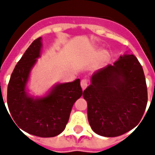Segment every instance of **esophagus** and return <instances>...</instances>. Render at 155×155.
<instances>
[{"instance_id":"34e87169","label":"esophagus","mask_w":155,"mask_h":155,"mask_svg":"<svg viewBox=\"0 0 155 155\" xmlns=\"http://www.w3.org/2000/svg\"><path fill=\"white\" fill-rule=\"evenodd\" d=\"M88 86V81L87 80L84 79V80H81V87L83 90H85L87 88V87Z\"/></svg>"}]
</instances>
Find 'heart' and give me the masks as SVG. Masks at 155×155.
Listing matches in <instances>:
<instances>
[{
    "mask_svg": "<svg viewBox=\"0 0 155 155\" xmlns=\"http://www.w3.org/2000/svg\"><path fill=\"white\" fill-rule=\"evenodd\" d=\"M102 58H103V59H105V58H106V57H107V54H106V53H103V54H102Z\"/></svg>",
    "mask_w": 155,
    "mask_h": 155,
    "instance_id": "b5f03b06",
    "label": "heart"
}]
</instances>
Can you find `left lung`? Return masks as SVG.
<instances>
[{
    "label": "left lung",
    "mask_w": 155,
    "mask_h": 155,
    "mask_svg": "<svg viewBox=\"0 0 155 155\" xmlns=\"http://www.w3.org/2000/svg\"><path fill=\"white\" fill-rule=\"evenodd\" d=\"M87 117L94 132L116 137L141 120L147 104V88L142 65L132 54L120 56L114 64L96 71L84 91Z\"/></svg>",
    "instance_id": "1"
}]
</instances>
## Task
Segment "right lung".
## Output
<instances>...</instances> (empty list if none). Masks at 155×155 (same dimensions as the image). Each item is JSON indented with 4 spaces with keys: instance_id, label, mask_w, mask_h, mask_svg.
<instances>
[{
    "instance_id": "1",
    "label": "right lung",
    "mask_w": 155,
    "mask_h": 155,
    "mask_svg": "<svg viewBox=\"0 0 155 155\" xmlns=\"http://www.w3.org/2000/svg\"><path fill=\"white\" fill-rule=\"evenodd\" d=\"M41 45V38H38L15 65L8 85L7 103L10 117L19 128L39 137H53L64 130L71 108L83 91L80 80L77 79L57 84L41 98L28 96L26 84L31 68L40 57Z\"/></svg>"
}]
</instances>
